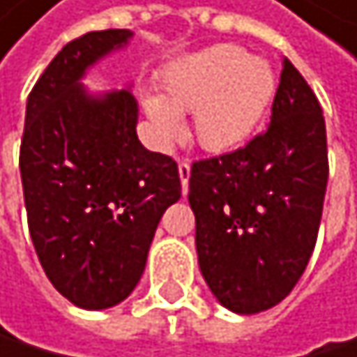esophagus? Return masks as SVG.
<instances>
[{
  "label": "esophagus",
  "instance_id": "obj_1",
  "mask_svg": "<svg viewBox=\"0 0 357 357\" xmlns=\"http://www.w3.org/2000/svg\"><path fill=\"white\" fill-rule=\"evenodd\" d=\"M177 171H180V180H182V188H184V195L188 192V180H190V162L188 160H182L177 165Z\"/></svg>",
  "mask_w": 357,
  "mask_h": 357
}]
</instances>
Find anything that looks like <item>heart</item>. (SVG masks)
<instances>
[{
  "label": "heart",
  "instance_id": "1",
  "mask_svg": "<svg viewBox=\"0 0 357 357\" xmlns=\"http://www.w3.org/2000/svg\"><path fill=\"white\" fill-rule=\"evenodd\" d=\"M276 79L268 61L233 45L177 59L162 75V93L143 96V109L158 143L184 132L177 113H192L195 141L208 152H229L261 124Z\"/></svg>",
  "mask_w": 357,
  "mask_h": 357
}]
</instances>
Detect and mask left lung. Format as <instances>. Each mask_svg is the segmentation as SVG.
Listing matches in <instances>:
<instances>
[{
    "label": "left lung",
    "instance_id": "obj_1",
    "mask_svg": "<svg viewBox=\"0 0 357 357\" xmlns=\"http://www.w3.org/2000/svg\"><path fill=\"white\" fill-rule=\"evenodd\" d=\"M326 186L321 105L284 59L268 130L190 169L199 268L222 306L252 314L291 294L317 242Z\"/></svg>",
    "mask_w": 357,
    "mask_h": 357
}]
</instances>
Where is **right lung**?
Wrapping results in <instances>:
<instances>
[{
	"label": "right lung",
	"mask_w": 357,
	"mask_h": 357,
	"mask_svg": "<svg viewBox=\"0 0 357 357\" xmlns=\"http://www.w3.org/2000/svg\"><path fill=\"white\" fill-rule=\"evenodd\" d=\"M130 38L105 29L68 43L25 111L19 167L29 236L55 289L87 310L132 294L165 210L182 197L175 160L137 137L135 96H91L79 83Z\"/></svg>",
	"instance_id": "add662e5"
}]
</instances>
